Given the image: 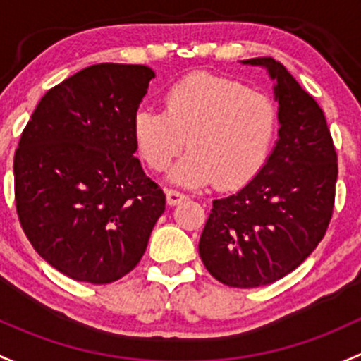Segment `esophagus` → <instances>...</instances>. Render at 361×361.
I'll list each match as a JSON object with an SVG mask.
<instances>
[{
    "instance_id": "1",
    "label": "esophagus",
    "mask_w": 361,
    "mask_h": 361,
    "mask_svg": "<svg viewBox=\"0 0 361 361\" xmlns=\"http://www.w3.org/2000/svg\"><path fill=\"white\" fill-rule=\"evenodd\" d=\"M185 198H188V196H185L184 192L176 191V189H169V191H166V203H169L170 207L179 205L182 200H185Z\"/></svg>"
}]
</instances>
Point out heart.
Masks as SVG:
<instances>
[{"label":"heart","mask_w":361,"mask_h":361,"mask_svg":"<svg viewBox=\"0 0 361 361\" xmlns=\"http://www.w3.org/2000/svg\"><path fill=\"white\" fill-rule=\"evenodd\" d=\"M280 113L269 95L212 74H191L165 94V111L140 107L133 137L146 165L163 172L184 149L170 180L185 188H241L262 170L278 135Z\"/></svg>","instance_id":"heart-1"}]
</instances>
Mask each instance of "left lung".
I'll return each mask as SVG.
<instances>
[{
	"instance_id": "8db88e82",
	"label": "left lung",
	"mask_w": 361,
	"mask_h": 361,
	"mask_svg": "<svg viewBox=\"0 0 361 361\" xmlns=\"http://www.w3.org/2000/svg\"><path fill=\"white\" fill-rule=\"evenodd\" d=\"M262 66L274 80L280 130L261 172L235 195L212 202L200 238V257L221 283L269 285L306 261L332 219L337 153L325 114L283 64Z\"/></svg>"
}]
</instances>
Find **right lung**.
<instances>
[{"label": "right lung", "mask_w": 361, "mask_h": 361, "mask_svg": "<svg viewBox=\"0 0 361 361\" xmlns=\"http://www.w3.org/2000/svg\"><path fill=\"white\" fill-rule=\"evenodd\" d=\"M153 69L95 64L50 88L13 158L15 207L35 250L76 281L120 280L142 259L165 195L133 137Z\"/></svg>", "instance_id": "obj_1"}]
</instances>
